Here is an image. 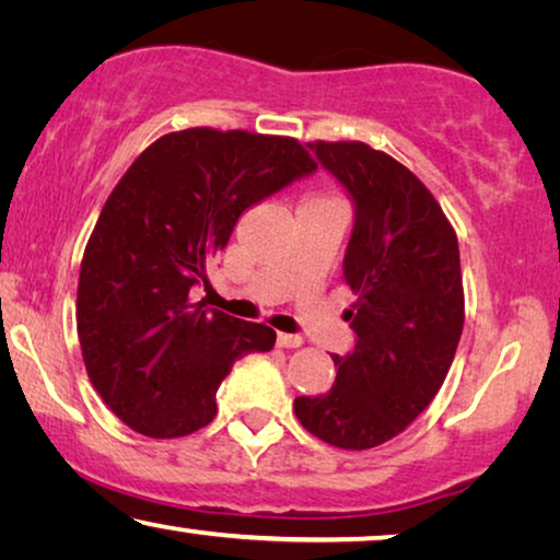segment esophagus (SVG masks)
Returning <instances> with one entry per match:
<instances>
[{
    "label": "esophagus",
    "instance_id": "obj_1",
    "mask_svg": "<svg viewBox=\"0 0 560 560\" xmlns=\"http://www.w3.org/2000/svg\"><path fill=\"white\" fill-rule=\"evenodd\" d=\"M277 345L283 347V349H296V347L304 345V339L299 337V334H283V331H279L277 334Z\"/></svg>",
    "mask_w": 560,
    "mask_h": 560
}]
</instances>
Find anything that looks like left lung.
Listing matches in <instances>:
<instances>
[{"label":"left lung","mask_w":560,"mask_h":560,"mask_svg":"<svg viewBox=\"0 0 560 560\" xmlns=\"http://www.w3.org/2000/svg\"><path fill=\"white\" fill-rule=\"evenodd\" d=\"M347 190L354 226L345 281L357 296L354 331L327 395L296 397L299 422L329 445L377 447L399 435L438 395L455 360L465 302L460 248L417 175L364 143H306Z\"/></svg>","instance_id":"1"}]
</instances>
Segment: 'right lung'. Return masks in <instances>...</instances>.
I'll return each mask as SVG.
<instances>
[{"instance_id":"obj_1","label":"right lung","mask_w":560,"mask_h":560,"mask_svg":"<svg viewBox=\"0 0 560 560\" xmlns=\"http://www.w3.org/2000/svg\"><path fill=\"white\" fill-rule=\"evenodd\" d=\"M316 171L294 138L190 128L143 150L105 200L78 283L88 377L140 435L183 438L215 417L231 366L277 331L194 302L241 213Z\"/></svg>"}]
</instances>
